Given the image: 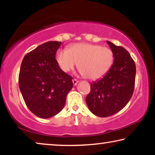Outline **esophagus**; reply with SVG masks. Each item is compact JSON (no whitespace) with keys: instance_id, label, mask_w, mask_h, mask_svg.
Returning a JSON list of instances; mask_svg holds the SVG:
<instances>
[{"instance_id":"34e87169","label":"esophagus","mask_w":155,"mask_h":155,"mask_svg":"<svg viewBox=\"0 0 155 155\" xmlns=\"http://www.w3.org/2000/svg\"><path fill=\"white\" fill-rule=\"evenodd\" d=\"M73 83L74 84V86H76V85H77V84L78 83V80H76V79H73Z\"/></svg>"}]
</instances>
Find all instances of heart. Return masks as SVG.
Masks as SVG:
<instances>
[{"label":"heart","instance_id":"obj_1","mask_svg":"<svg viewBox=\"0 0 155 155\" xmlns=\"http://www.w3.org/2000/svg\"><path fill=\"white\" fill-rule=\"evenodd\" d=\"M57 63L63 72L78 69L90 80H97L109 73L114 63L111 48L98 44L77 43L70 46L68 50L60 49L56 54Z\"/></svg>","mask_w":155,"mask_h":155}]
</instances>
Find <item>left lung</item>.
Wrapping results in <instances>:
<instances>
[{
	"label": "left lung",
	"mask_w": 155,
	"mask_h": 155,
	"mask_svg": "<svg viewBox=\"0 0 155 155\" xmlns=\"http://www.w3.org/2000/svg\"><path fill=\"white\" fill-rule=\"evenodd\" d=\"M107 44L114 52V65L107 75L91 84L86 97L89 109L99 117L114 115L126 107L133 95L136 73L130 54L122 46Z\"/></svg>",
	"instance_id": "8db88e82"
}]
</instances>
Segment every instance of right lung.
<instances>
[{
	"mask_svg": "<svg viewBox=\"0 0 155 155\" xmlns=\"http://www.w3.org/2000/svg\"><path fill=\"white\" fill-rule=\"evenodd\" d=\"M61 41H48L23 58L19 87L28 109L38 117L48 118L64 107L73 87V78L64 73L55 57Z\"/></svg>",
	"mask_w": 155,
	"mask_h": 155,
	"instance_id": "1",
	"label": "right lung"
}]
</instances>
